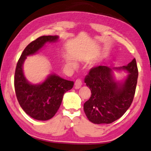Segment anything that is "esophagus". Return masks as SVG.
<instances>
[{
    "label": "esophagus",
    "instance_id": "1",
    "mask_svg": "<svg viewBox=\"0 0 151 151\" xmlns=\"http://www.w3.org/2000/svg\"><path fill=\"white\" fill-rule=\"evenodd\" d=\"M82 86V81L80 79H76L75 83V89H78Z\"/></svg>",
    "mask_w": 151,
    "mask_h": 151
}]
</instances>
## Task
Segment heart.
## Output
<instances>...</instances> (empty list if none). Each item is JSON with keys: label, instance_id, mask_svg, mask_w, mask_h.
I'll return each mask as SVG.
<instances>
[{"label": "heart", "instance_id": "b5f03b06", "mask_svg": "<svg viewBox=\"0 0 151 151\" xmlns=\"http://www.w3.org/2000/svg\"><path fill=\"white\" fill-rule=\"evenodd\" d=\"M67 64H68V66L71 68H75L76 67V64L75 62L70 60H68L67 61Z\"/></svg>", "mask_w": 151, "mask_h": 151}]
</instances>
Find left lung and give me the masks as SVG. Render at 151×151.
<instances>
[{
	"label": "left lung",
	"instance_id": "obj_1",
	"mask_svg": "<svg viewBox=\"0 0 151 151\" xmlns=\"http://www.w3.org/2000/svg\"><path fill=\"white\" fill-rule=\"evenodd\" d=\"M114 70H123L129 74L125 80L119 82L114 77ZM138 75L135 58L120 68L98 66L91 69L85 83L91 95L83 106L88 120L97 124H110L120 118L132 103Z\"/></svg>",
	"mask_w": 151,
	"mask_h": 151
}]
</instances>
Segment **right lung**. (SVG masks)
<instances>
[{
	"mask_svg": "<svg viewBox=\"0 0 151 151\" xmlns=\"http://www.w3.org/2000/svg\"><path fill=\"white\" fill-rule=\"evenodd\" d=\"M58 40L57 35L37 38L25 47L17 64L14 85L19 104L26 114L37 120L53 118L60 106L64 94L73 88L74 82L52 74L42 83L31 84L24 75L23 64L27 56L37 53L46 43L56 42Z\"/></svg>",
	"mask_w": 151,
	"mask_h": 151,
	"instance_id": "add662e5",
	"label": "right lung"
}]
</instances>
